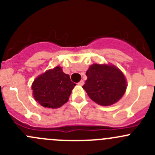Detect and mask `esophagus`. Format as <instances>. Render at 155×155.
<instances>
[{
    "label": "esophagus",
    "instance_id": "34e87169",
    "mask_svg": "<svg viewBox=\"0 0 155 155\" xmlns=\"http://www.w3.org/2000/svg\"><path fill=\"white\" fill-rule=\"evenodd\" d=\"M84 81H83V80H81V81H80L79 83H78V85H80V86H83V85H84Z\"/></svg>",
    "mask_w": 155,
    "mask_h": 155
}]
</instances>
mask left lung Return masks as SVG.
Listing matches in <instances>:
<instances>
[{
  "mask_svg": "<svg viewBox=\"0 0 155 155\" xmlns=\"http://www.w3.org/2000/svg\"><path fill=\"white\" fill-rule=\"evenodd\" d=\"M83 86L89 97L101 105H111L124 94L127 82L123 73L113 65L93 64L86 72Z\"/></svg>",
  "mask_w": 155,
  "mask_h": 155,
  "instance_id": "left-lung-1",
  "label": "left lung"
}]
</instances>
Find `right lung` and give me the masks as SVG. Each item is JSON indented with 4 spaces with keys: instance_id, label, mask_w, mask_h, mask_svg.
Instances as JSON below:
<instances>
[{
    "instance_id": "right-lung-1",
    "label": "right lung",
    "mask_w": 155,
    "mask_h": 155,
    "mask_svg": "<svg viewBox=\"0 0 155 155\" xmlns=\"http://www.w3.org/2000/svg\"><path fill=\"white\" fill-rule=\"evenodd\" d=\"M76 84L59 66L38 76L32 84L34 98L42 106L56 108L68 102Z\"/></svg>"
}]
</instances>
